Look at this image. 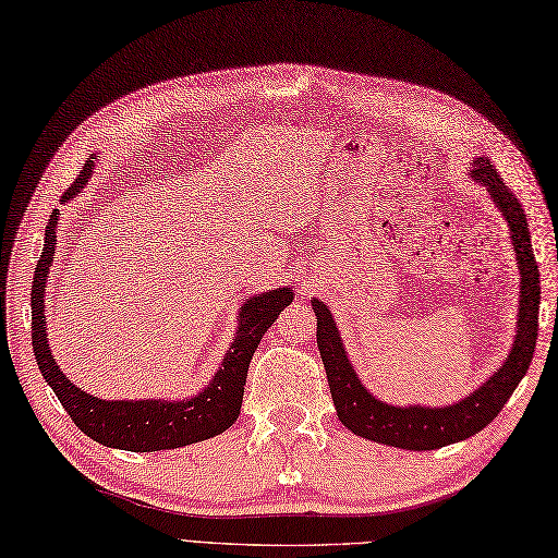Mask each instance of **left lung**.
I'll use <instances>...</instances> for the list:
<instances>
[{
	"label": "left lung",
	"instance_id": "1",
	"mask_svg": "<svg viewBox=\"0 0 558 558\" xmlns=\"http://www.w3.org/2000/svg\"><path fill=\"white\" fill-rule=\"evenodd\" d=\"M471 177L481 182L499 213L509 222V234L515 251V265L521 271V301H519V331L505 364L473 390L469 398L450 407H398L376 400L360 381L357 372L345 355V348L338 333L331 310L322 301H312L317 315V345L329 378L331 398L341 424L360 438L384 442L402 450H438V447L466 440L483 430L501 412L515 386L521 384L537 343V317H539V269L530 246V229L525 210L511 194V189L497 174L487 158L473 160Z\"/></svg>",
	"mask_w": 558,
	"mask_h": 558
}]
</instances>
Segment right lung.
Segmentation results:
<instances>
[{
  "instance_id": "1",
  "label": "right lung",
  "mask_w": 558,
  "mask_h": 558,
  "mask_svg": "<svg viewBox=\"0 0 558 558\" xmlns=\"http://www.w3.org/2000/svg\"><path fill=\"white\" fill-rule=\"evenodd\" d=\"M94 170V156L85 162L77 180L65 189L61 196L71 201L83 189ZM59 213L53 210L45 232L43 257L37 260L31 307H33V350L39 372L45 381L57 392L63 410L75 421V426L106 447L128 452H158L174 450L192 442L208 440L220 436L222 430L234 424L241 412L243 386H246L248 364L253 360L255 348L269 329L279 312L291 305L293 291L277 289L269 293H257L239 310V331L229 345L225 362L217 369L215 378L206 390L189 400H101L89 392L80 390L65 378L53 362V355L47 341V322H45V291L47 275L51 267V255L57 251V222Z\"/></svg>"
}]
</instances>
